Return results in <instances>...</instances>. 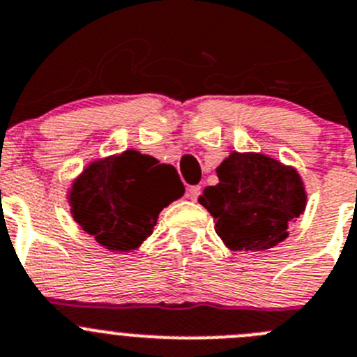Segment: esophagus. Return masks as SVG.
Returning a JSON list of instances; mask_svg holds the SVG:
<instances>
[{
    "mask_svg": "<svg viewBox=\"0 0 357 357\" xmlns=\"http://www.w3.org/2000/svg\"><path fill=\"white\" fill-rule=\"evenodd\" d=\"M186 195H188V199H192V201H197V197L201 195V186L199 185L188 186V190H186Z\"/></svg>",
    "mask_w": 357,
    "mask_h": 357,
    "instance_id": "obj_1",
    "label": "esophagus"
}]
</instances>
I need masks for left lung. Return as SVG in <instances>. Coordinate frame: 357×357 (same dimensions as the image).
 I'll return each instance as SVG.
<instances>
[{"label": "left lung", "instance_id": "obj_1", "mask_svg": "<svg viewBox=\"0 0 357 357\" xmlns=\"http://www.w3.org/2000/svg\"><path fill=\"white\" fill-rule=\"evenodd\" d=\"M218 185L199 202L216 220L215 231L231 250L259 252L284 241L306 206L298 171L259 153H231L216 169Z\"/></svg>", "mask_w": 357, "mask_h": 357}]
</instances>
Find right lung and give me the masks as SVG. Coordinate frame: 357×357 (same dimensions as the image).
Segmentation results:
<instances>
[{
	"label": "right lung",
	"instance_id": "1",
	"mask_svg": "<svg viewBox=\"0 0 357 357\" xmlns=\"http://www.w3.org/2000/svg\"><path fill=\"white\" fill-rule=\"evenodd\" d=\"M183 194L172 165L128 149L89 163L68 201L82 231L107 250L128 252L151 234L160 211Z\"/></svg>",
	"mask_w": 357,
	"mask_h": 357
}]
</instances>
